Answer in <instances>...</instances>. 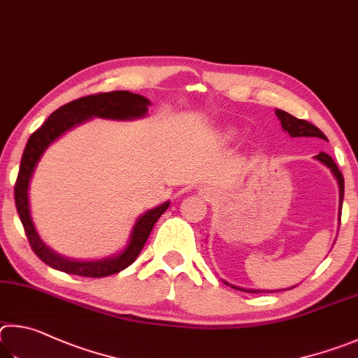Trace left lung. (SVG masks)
I'll list each match as a JSON object with an SVG mask.
<instances>
[{"label":"left lung","mask_w":358,"mask_h":358,"mask_svg":"<svg viewBox=\"0 0 358 358\" xmlns=\"http://www.w3.org/2000/svg\"><path fill=\"white\" fill-rule=\"evenodd\" d=\"M275 115L280 119L281 127H283L285 131H287L292 138L296 136H316V138H322V140H327L321 130H319L316 125H313L308 121H303V119H297L294 117L289 113H286L283 110H277ZM315 159H317L321 163H324L325 166L330 168V171L334 173V176L338 180V187H340V222H341V206H343V198H344V178L340 169H338L336 163L334 162V159L329 154L325 152H319ZM228 285V283H227ZM231 287H234L237 291H247V292H259V291H253V289H242V287H237L231 285Z\"/></svg>","instance_id":"1"}]
</instances>
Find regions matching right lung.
Wrapping results in <instances>:
<instances>
[{
    "label": "right lung",
    "mask_w": 358,
    "mask_h": 358,
    "mask_svg": "<svg viewBox=\"0 0 358 358\" xmlns=\"http://www.w3.org/2000/svg\"><path fill=\"white\" fill-rule=\"evenodd\" d=\"M149 105L150 102L146 97L129 91L92 94V96L80 97L77 100H72V102L59 106V108L53 111L52 115L48 116L47 121L29 136L27 148H24L22 155L20 169H18L17 182L14 189V196L18 217H20L22 220L24 233H27V237L29 241V245L33 248V252L39 256V259L45 262L47 266L71 275H80V277L102 278L124 271L125 267H129L131 262L138 258V255H140L144 243H146L154 224L159 220L163 212L168 209L169 201L144 212V214L138 218L134 229H131L129 245L117 256H111V258L99 261H71L62 258L61 255H56L52 248H48L45 243L41 241V237L34 228V223L31 220L28 190L31 178H33L37 162L41 160L42 154L45 152V149L56 140V138L66 134L69 129L87 121V119L92 116L106 119L143 117L146 116Z\"/></svg>",
    "instance_id": "add662e5"
}]
</instances>
